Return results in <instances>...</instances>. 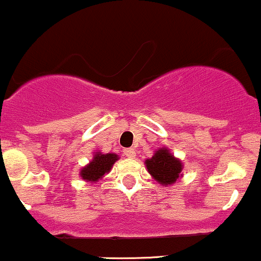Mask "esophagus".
I'll list each match as a JSON object with an SVG mask.
<instances>
[{"label": "esophagus", "instance_id": "esophagus-1", "mask_svg": "<svg viewBox=\"0 0 261 261\" xmlns=\"http://www.w3.org/2000/svg\"><path fill=\"white\" fill-rule=\"evenodd\" d=\"M124 156L130 157V159H134L136 156V151L134 148H125L124 150Z\"/></svg>", "mask_w": 261, "mask_h": 261}]
</instances>
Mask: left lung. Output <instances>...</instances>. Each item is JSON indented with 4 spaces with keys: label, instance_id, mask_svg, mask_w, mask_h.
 Instances as JSON below:
<instances>
[{
    "label": "left lung",
    "instance_id": "1",
    "mask_svg": "<svg viewBox=\"0 0 261 261\" xmlns=\"http://www.w3.org/2000/svg\"><path fill=\"white\" fill-rule=\"evenodd\" d=\"M145 165L148 173L162 186L173 185L182 176V162L166 147L154 151L153 156L146 160Z\"/></svg>",
    "mask_w": 261,
    "mask_h": 261
}]
</instances>
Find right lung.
<instances>
[{
    "label": "right lung",
    "mask_w": 261,
    "mask_h": 261,
    "mask_svg": "<svg viewBox=\"0 0 261 261\" xmlns=\"http://www.w3.org/2000/svg\"><path fill=\"white\" fill-rule=\"evenodd\" d=\"M117 160H119V156L116 153L96 152L93 160L82 168L80 177L87 182H98L105 176V173L110 172L111 167Z\"/></svg>",
    "instance_id": "right-lung-1"
}]
</instances>
